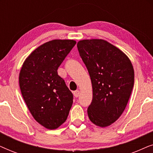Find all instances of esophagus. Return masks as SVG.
<instances>
[{
    "mask_svg": "<svg viewBox=\"0 0 153 153\" xmlns=\"http://www.w3.org/2000/svg\"><path fill=\"white\" fill-rule=\"evenodd\" d=\"M79 95H80V91H76L74 92V97H78L79 96Z\"/></svg>",
    "mask_w": 153,
    "mask_h": 153,
    "instance_id": "obj_1",
    "label": "esophagus"
}]
</instances>
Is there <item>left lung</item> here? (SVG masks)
Instances as JSON below:
<instances>
[{"label":"left lung","instance_id":"8db88e82","mask_svg":"<svg viewBox=\"0 0 153 153\" xmlns=\"http://www.w3.org/2000/svg\"><path fill=\"white\" fill-rule=\"evenodd\" d=\"M77 48L93 87L88 116L97 126H109L120 118L129 101L134 82L132 64L124 52L104 39H83Z\"/></svg>","mask_w":153,"mask_h":153}]
</instances>
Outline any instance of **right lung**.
<instances>
[{
	"instance_id": "obj_1",
	"label": "right lung",
	"mask_w": 153,
	"mask_h": 153,
	"mask_svg": "<svg viewBox=\"0 0 153 153\" xmlns=\"http://www.w3.org/2000/svg\"><path fill=\"white\" fill-rule=\"evenodd\" d=\"M75 45L73 39L44 43L31 52L20 70L23 98L35 120L47 129L63 124L72 107L73 95L57 70Z\"/></svg>"
}]
</instances>
